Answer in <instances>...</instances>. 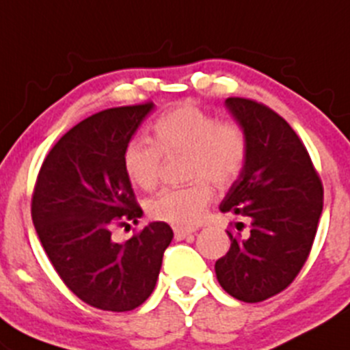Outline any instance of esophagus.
<instances>
[{"label":"esophagus","instance_id":"34e87169","mask_svg":"<svg viewBox=\"0 0 350 350\" xmlns=\"http://www.w3.org/2000/svg\"><path fill=\"white\" fill-rule=\"evenodd\" d=\"M193 233H194L193 230H186V228H174L176 240H185L186 237H189V234H193Z\"/></svg>","mask_w":350,"mask_h":350}]
</instances>
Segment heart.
Wrapping results in <instances>:
<instances>
[{"mask_svg": "<svg viewBox=\"0 0 350 350\" xmlns=\"http://www.w3.org/2000/svg\"><path fill=\"white\" fill-rule=\"evenodd\" d=\"M154 141L135 137L124 149V172L139 189H154L161 178L163 152H187V178L198 179L186 187H167L147 201L150 218L174 226H194L213 200V187H226L240 176L246 159V139L234 122L198 105L181 104L154 124Z\"/></svg>", "mask_w": 350, "mask_h": 350, "instance_id": "heart-1", "label": "heart"}]
</instances>
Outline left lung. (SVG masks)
Returning a JSON list of instances; mask_svg holds the SVG:
<instances>
[{"instance_id":"left-lung-1","label":"left lung","mask_w":350,"mask_h":350,"mask_svg":"<svg viewBox=\"0 0 350 350\" xmlns=\"http://www.w3.org/2000/svg\"><path fill=\"white\" fill-rule=\"evenodd\" d=\"M224 105L245 134L246 159L219 209L248 218L250 231L245 237L228 231L231 246L215 271L224 292L255 304L280 293L299 275L317 233L323 189L285 119L250 98L230 97Z\"/></svg>"}]
</instances>
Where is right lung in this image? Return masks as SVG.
<instances>
[{
  "mask_svg": "<svg viewBox=\"0 0 350 350\" xmlns=\"http://www.w3.org/2000/svg\"><path fill=\"white\" fill-rule=\"evenodd\" d=\"M152 102L102 110L72 127L50 150L31 201L35 230L65 285L100 310L129 312L149 299L171 226L149 223L131 240L112 228L142 216L124 172V149Z\"/></svg>",
  "mask_w": 350,
  "mask_h": 350,
  "instance_id": "obj_1",
  "label": "right lung"
}]
</instances>
